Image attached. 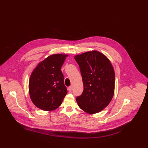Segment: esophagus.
I'll use <instances>...</instances> for the list:
<instances>
[{
  "mask_svg": "<svg viewBox=\"0 0 148 148\" xmlns=\"http://www.w3.org/2000/svg\"><path fill=\"white\" fill-rule=\"evenodd\" d=\"M68 90H69V91H70V92H71V91H72V86L69 87L68 88Z\"/></svg>",
  "mask_w": 148,
  "mask_h": 148,
  "instance_id": "1",
  "label": "esophagus"
}]
</instances>
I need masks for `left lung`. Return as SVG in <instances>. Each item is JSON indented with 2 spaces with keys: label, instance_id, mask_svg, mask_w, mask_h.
<instances>
[{
  "label": "left lung",
  "instance_id": "1",
  "mask_svg": "<svg viewBox=\"0 0 148 148\" xmlns=\"http://www.w3.org/2000/svg\"><path fill=\"white\" fill-rule=\"evenodd\" d=\"M79 66L84 91L76 97L79 107L88 114L102 111L114 93L115 73L111 61L103 53L93 50L74 57Z\"/></svg>",
  "mask_w": 148,
  "mask_h": 148
}]
</instances>
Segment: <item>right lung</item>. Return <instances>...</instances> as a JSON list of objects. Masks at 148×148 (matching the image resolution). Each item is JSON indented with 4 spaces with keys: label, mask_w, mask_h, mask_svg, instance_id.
Here are the masks:
<instances>
[{
    "label": "right lung",
    "mask_w": 148,
    "mask_h": 148,
    "mask_svg": "<svg viewBox=\"0 0 148 148\" xmlns=\"http://www.w3.org/2000/svg\"><path fill=\"white\" fill-rule=\"evenodd\" d=\"M67 56L63 53L49 56L33 70L29 81V94L37 108L51 111L61 105L67 90L61 68Z\"/></svg>",
    "instance_id": "add662e5"
}]
</instances>
